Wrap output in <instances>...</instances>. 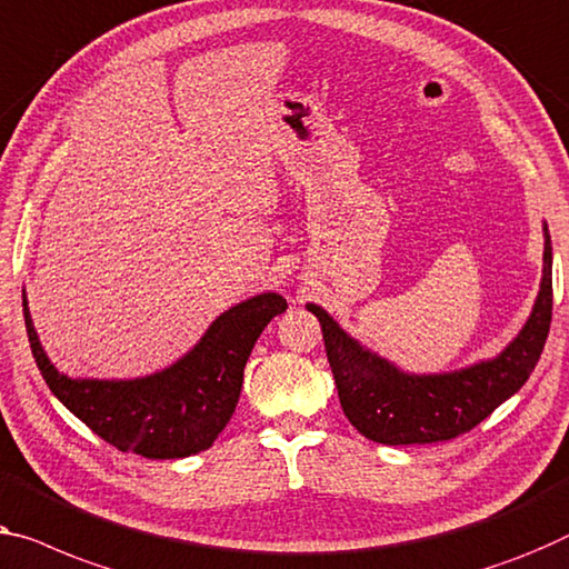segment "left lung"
<instances>
[{
	"label": "left lung",
	"instance_id": "left-lung-1",
	"mask_svg": "<svg viewBox=\"0 0 569 569\" xmlns=\"http://www.w3.org/2000/svg\"><path fill=\"white\" fill-rule=\"evenodd\" d=\"M325 335L327 360L345 417L378 445H429L455 439L527 383L552 321V240L545 222V268L537 301L521 332L496 358L449 372H406L345 332L329 313L307 303Z\"/></svg>",
	"mask_w": 569,
	"mask_h": 569
}]
</instances>
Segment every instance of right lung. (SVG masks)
Returning a JSON list of instances; mask_svg holds the SVG:
<instances>
[{
  "label": "right lung",
  "instance_id": "1",
  "mask_svg": "<svg viewBox=\"0 0 569 569\" xmlns=\"http://www.w3.org/2000/svg\"><path fill=\"white\" fill-rule=\"evenodd\" d=\"M286 309L281 293H258L219 313L173 366L142 378L101 380L71 378L48 360L22 291L30 350L50 391L104 442L148 460H178L214 445L240 401L252 347Z\"/></svg>",
  "mask_w": 569,
  "mask_h": 569
}]
</instances>
